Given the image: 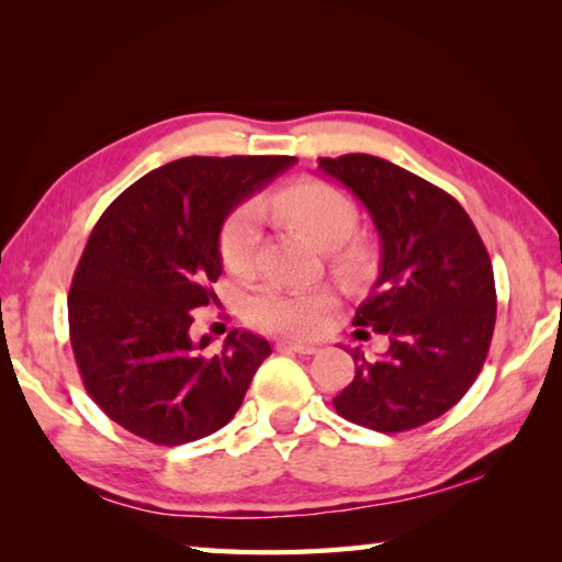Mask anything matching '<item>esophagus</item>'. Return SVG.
<instances>
[{
	"label": "esophagus",
	"instance_id": "34e87169",
	"mask_svg": "<svg viewBox=\"0 0 562 562\" xmlns=\"http://www.w3.org/2000/svg\"><path fill=\"white\" fill-rule=\"evenodd\" d=\"M278 349L280 351H297V355H317L315 345H307V341H300V339H280Z\"/></svg>",
	"mask_w": 562,
	"mask_h": 562
}]
</instances>
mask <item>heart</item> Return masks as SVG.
I'll list each match as a JSON object with an SVG mask.
<instances>
[{"instance_id": "b5f03b06", "label": "heart", "mask_w": 562, "mask_h": 562, "mask_svg": "<svg viewBox=\"0 0 562 562\" xmlns=\"http://www.w3.org/2000/svg\"><path fill=\"white\" fill-rule=\"evenodd\" d=\"M262 207L284 225L310 237L319 250H329L331 268L341 278L359 280L369 270V247L349 240L359 213L347 190L327 180H294L265 198ZM260 213L258 205L245 203L227 217L221 233L223 265L237 278H250L258 265ZM337 307L335 292L262 288L247 300L245 317L252 327L265 331H292V335H317L327 327Z\"/></svg>"}]
</instances>
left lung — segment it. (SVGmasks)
I'll return each mask as SVG.
<instances>
[{"mask_svg": "<svg viewBox=\"0 0 562 562\" xmlns=\"http://www.w3.org/2000/svg\"><path fill=\"white\" fill-rule=\"evenodd\" d=\"M319 168L345 183L376 225L382 272L355 325L389 339L376 361L351 349L355 379L335 408L382 434L416 429L461 402L488 357L496 327L488 250L453 195L384 158L347 154L319 158Z\"/></svg>", "mask_w": 562, "mask_h": 562, "instance_id": "1", "label": "left lung"}]
</instances>
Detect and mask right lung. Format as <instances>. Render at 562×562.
Instances as JSON below:
<instances>
[{
	"label": "right lung",
	"instance_id": "right-lung-1",
	"mask_svg": "<svg viewBox=\"0 0 562 562\" xmlns=\"http://www.w3.org/2000/svg\"><path fill=\"white\" fill-rule=\"evenodd\" d=\"M292 156H188L113 201L69 290L81 382L111 422L156 446L211 436L240 408L270 345L233 329L221 351L190 339L193 310L215 300L221 227Z\"/></svg>",
	"mask_w": 562,
	"mask_h": 562
}]
</instances>
